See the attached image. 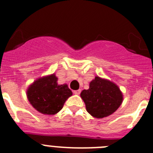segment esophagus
I'll return each instance as SVG.
<instances>
[{"label": "esophagus", "mask_w": 153, "mask_h": 153, "mask_svg": "<svg viewBox=\"0 0 153 153\" xmlns=\"http://www.w3.org/2000/svg\"><path fill=\"white\" fill-rule=\"evenodd\" d=\"M81 90H75L73 93H74V94H75V95H79L80 93H81Z\"/></svg>", "instance_id": "1"}]
</instances>
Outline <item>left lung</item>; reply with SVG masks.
Wrapping results in <instances>:
<instances>
[{
  "instance_id": "1",
  "label": "left lung",
  "mask_w": 153,
  "mask_h": 153,
  "mask_svg": "<svg viewBox=\"0 0 153 153\" xmlns=\"http://www.w3.org/2000/svg\"><path fill=\"white\" fill-rule=\"evenodd\" d=\"M86 110L92 117L98 119L114 114L123 101V95L115 83L96 75L90 82L88 90L81 93Z\"/></svg>"
}]
</instances>
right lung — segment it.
I'll list each match as a JSON object with an SVG mask.
<instances>
[{
    "label": "right lung",
    "instance_id": "1",
    "mask_svg": "<svg viewBox=\"0 0 153 153\" xmlns=\"http://www.w3.org/2000/svg\"><path fill=\"white\" fill-rule=\"evenodd\" d=\"M55 74L36 79L27 90L30 105L39 113L54 115L63 108L65 102L72 95L66 84H57Z\"/></svg>",
    "mask_w": 153,
    "mask_h": 153
}]
</instances>
